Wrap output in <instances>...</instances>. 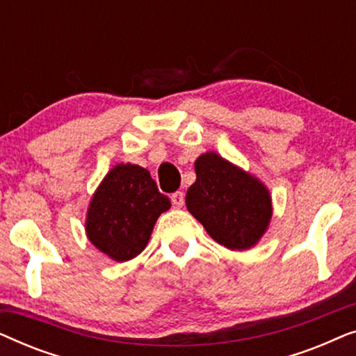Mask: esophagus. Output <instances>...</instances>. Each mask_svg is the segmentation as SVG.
<instances>
[{"instance_id":"obj_1","label":"esophagus","mask_w":356,"mask_h":356,"mask_svg":"<svg viewBox=\"0 0 356 356\" xmlns=\"http://www.w3.org/2000/svg\"><path fill=\"white\" fill-rule=\"evenodd\" d=\"M170 199H172V202H173L175 207H183V204H184V194H183L181 191L173 193L172 196H170Z\"/></svg>"}]
</instances>
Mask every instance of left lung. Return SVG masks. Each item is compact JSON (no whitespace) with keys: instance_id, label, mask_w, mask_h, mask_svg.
Listing matches in <instances>:
<instances>
[{"instance_id":"obj_1","label":"left lung","mask_w":356,"mask_h":356,"mask_svg":"<svg viewBox=\"0 0 356 356\" xmlns=\"http://www.w3.org/2000/svg\"><path fill=\"white\" fill-rule=\"evenodd\" d=\"M194 170L196 181L186 193L189 213L228 250L256 246L272 218V197L266 184L212 150L199 155Z\"/></svg>"}]
</instances>
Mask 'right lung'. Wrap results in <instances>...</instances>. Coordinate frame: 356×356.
<instances>
[{"label":"right lung","instance_id":"right-lung-1","mask_svg":"<svg viewBox=\"0 0 356 356\" xmlns=\"http://www.w3.org/2000/svg\"><path fill=\"white\" fill-rule=\"evenodd\" d=\"M172 207L149 170L118 163L92 194L86 235L100 252L116 262L139 256L147 246L160 213Z\"/></svg>","mask_w":356,"mask_h":356}]
</instances>
